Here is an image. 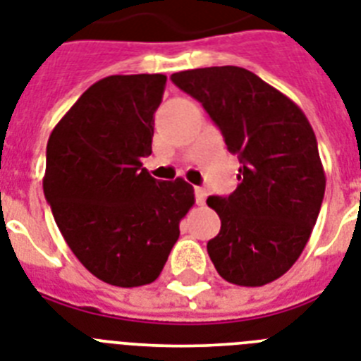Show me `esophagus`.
Returning <instances> with one entry per match:
<instances>
[{"mask_svg": "<svg viewBox=\"0 0 361 361\" xmlns=\"http://www.w3.org/2000/svg\"><path fill=\"white\" fill-rule=\"evenodd\" d=\"M195 198H196V204H198V206H204V204H206V198H207L206 189H202V187H195Z\"/></svg>", "mask_w": 361, "mask_h": 361, "instance_id": "1", "label": "esophagus"}]
</instances>
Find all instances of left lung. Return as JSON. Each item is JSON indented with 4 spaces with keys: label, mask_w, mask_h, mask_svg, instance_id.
Segmentation results:
<instances>
[{
    "label": "left lung",
    "mask_w": 361,
    "mask_h": 361,
    "mask_svg": "<svg viewBox=\"0 0 361 361\" xmlns=\"http://www.w3.org/2000/svg\"><path fill=\"white\" fill-rule=\"evenodd\" d=\"M198 99L239 157V185L209 196L221 231L207 254L226 282L259 287L286 274L302 254L323 204L326 176L317 139L293 99L239 66L172 74Z\"/></svg>",
    "instance_id": "left-lung-1"
}]
</instances>
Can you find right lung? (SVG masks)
I'll use <instances>...</instances> for the list:
<instances>
[{
	"label": "right lung",
	"mask_w": 361,
	"mask_h": 361,
	"mask_svg": "<svg viewBox=\"0 0 361 361\" xmlns=\"http://www.w3.org/2000/svg\"><path fill=\"white\" fill-rule=\"evenodd\" d=\"M165 85L163 74L99 79L49 135L44 196L70 250L111 286L154 282L195 204L185 180H155L140 161Z\"/></svg>",
	"instance_id": "right-lung-1"
}]
</instances>
